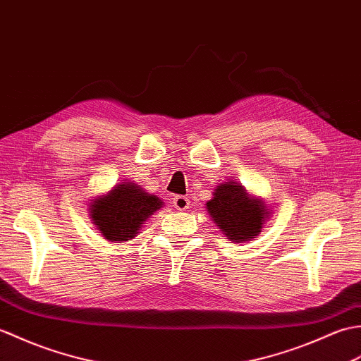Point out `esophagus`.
<instances>
[{"instance_id":"obj_1","label":"esophagus","mask_w":361,"mask_h":361,"mask_svg":"<svg viewBox=\"0 0 361 361\" xmlns=\"http://www.w3.org/2000/svg\"><path fill=\"white\" fill-rule=\"evenodd\" d=\"M173 204H174V208L176 210H187V208L190 207V201L187 196H176L173 197Z\"/></svg>"}]
</instances>
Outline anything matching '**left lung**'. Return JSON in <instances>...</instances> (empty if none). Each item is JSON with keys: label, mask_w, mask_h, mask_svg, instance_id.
Returning a JSON list of instances; mask_svg holds the SVG:
<instances>
[{"label": "left lung", "mask_w": 361, "mask_h": 361, "mask_svg": "<svg viewBox=\"0 0 361 361\" xmlns=\"http://www.w3.org/2000/svg\"><path fill=\"white\" fill-rule=\"evenodd\" d=\"M214 197L207 202L208 213L228 239L236 243L258 236L266 205L258 199H250L238 183L226 182L214 190Z\"/></svg>", "instance_id": "obj_1"}]
</instances>
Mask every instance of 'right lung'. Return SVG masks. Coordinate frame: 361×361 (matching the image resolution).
<instances>
[{
    "label": "right lung",
    "instance_id": "right-lung-1",
    "mask_svg": "<svg viewBox=\"0 0 361 361\" xmlns=\"http://www.w3.org/2000/svg\"><path fill=\"white\" fill-rule=\"evenodd\" d=\"M91 218L108 241H131L147 221L162 207L157 196H151L131 182H122L108 196L95 199Z\"/></svg>",
    "mask_w": 361,
    "mask_h": 361
}]
</instances>
